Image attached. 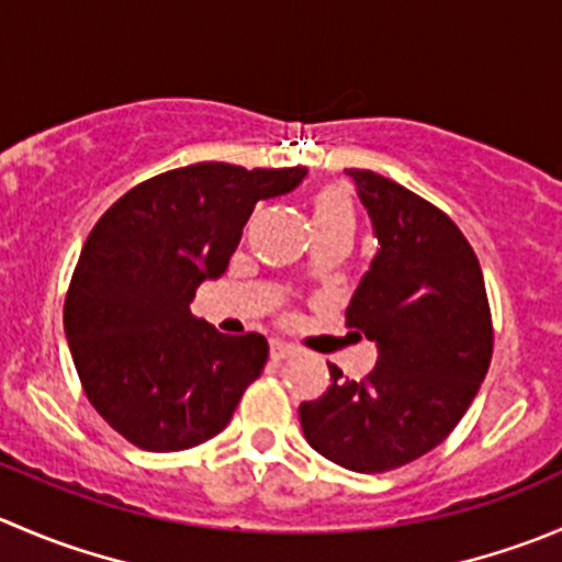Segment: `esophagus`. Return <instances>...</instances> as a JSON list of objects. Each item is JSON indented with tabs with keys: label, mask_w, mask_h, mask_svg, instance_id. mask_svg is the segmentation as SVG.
Here are the masks:
<instances>
[{
	"label": "esophagus",
	"mask_w": 562,
	"mask_h": 562,
	"mask_svg": "<svg viewBox=\"0 0 562 562\" xmlns=\"http://www.w3.org/2000/svg\"><path fill=\"white\" fill-rule=\"evenodd\" d=\"M269 351H271V359H277V362H280V359H288V357H293V353H296V348L291 346V342H285V340H271L269 342Z\"/></svg>",
	"instance_id": "esophagus-1"
}]
</instances>
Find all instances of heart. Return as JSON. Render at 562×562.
Masks as SVG:
<instances>
[{"label": "heart", "mask_w": 562, "mask_h": 562, "mask_svg": "<svg viewBox=\"0 0 562 562\" xmlns=\"http://www.w3.org/2000/svg\"><path fill=\"white\" fill-rule=\"evenodd\" d=\"M353 200L346 187H324L310 200V225L313 233L342 231L353 236Z\"/></svg>", "instance_id": "obj_1"}]
</instances>
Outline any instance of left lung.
<instances>
[{
  "instance_id": "left-lung-1",
  "label": "left lung",
  "mask_w": 562,
  "mask_h": 562,
  "mask_svg": "<svg viewBox=\"0 0 562 562\" xmlns=\"http://www.w3.org/2000/svg\"><path fill=\"white\" fill-rule=\"evenodd\" d=\"M379 252L346 315L379 348L362 381L342 379L299 406L304 439L353 472H386L437 448L475 401L492 362L483 271L448 214L370 170H346Z\"/></svg>"
}]
</instances>
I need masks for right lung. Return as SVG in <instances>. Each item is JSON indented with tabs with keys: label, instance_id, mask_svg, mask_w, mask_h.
<instances>
[{
	"label": "right lung",
	"instance_id": "1",
	"mask_svg": "<svg viewBox=\"0 0 562 562\" xmlns=\"http://www.w3.org/2000/svg\"><path fill=\"white\" fill-rule=\"evenodd\" d=\"M304 178L307 167L189 165L125 192L92 227L65 299V337L90 403L131 445L172 453L231 423L269 342L222 335L189 304L227 271L255 203Z\"/></svg>",
	"mask_w": 562,
	"mask_h": 562
}]
</instances>
